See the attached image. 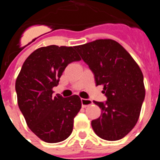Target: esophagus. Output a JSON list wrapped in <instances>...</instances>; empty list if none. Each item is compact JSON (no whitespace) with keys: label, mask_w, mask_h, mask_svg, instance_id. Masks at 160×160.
I'll use <instances>...</instances> for the list:
<instances>
[{"label":"esophagus","mask_w":160,"mask_h":160,"mask_svg":"<svg viewBox=\"0 0 160 160\" xmlns=\"http://www.w3.org/2000/svg\"><path fill=\"white\" fill-rule=\"evenodd\" d=\"M81 102H82V107H88V106L91 105V104L93 103L92 100L86 99V98H82Z\"/></svg>","instance_id":"esophagus-1"}]
</instances>
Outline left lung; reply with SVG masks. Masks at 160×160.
<instances>
[{
    "mask_svg": "<svg viewBox=\"0 0 160 160\" xmlns=\"http://www.w3.org/2000/svg\"><path fill=\"white\" fill-rule=\"evenodd\" d=\"M94 73L96 86L102 85L106 102L94 101L102 109L92 120L96 135L108 141L121 139L134 128L145 98L143 75L135 61L118 42L99 39L75 46Z\"/></svg>",
    "mask_w": 160,
    "mask_h": 160,
    "instance_id": "obj_1",
    "label": "left lung"
}]
</instances>
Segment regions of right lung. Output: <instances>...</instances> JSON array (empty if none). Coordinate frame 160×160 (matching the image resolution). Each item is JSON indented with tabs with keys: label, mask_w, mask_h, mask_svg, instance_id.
Masks as SVG:
<instances>
[{
	"label": "right lung",
	"mask_w": 160,
	"mask_h": 160,
	"mask_svg": "<svg viewBox=\"0 0 160 160\" xmlns=\"http://www.w3.org/2000/svg\"><path fill=\"white\" fill-rule=\"evenodd\" d=\"M81 60L75 46L41 47L26 58L16 80L18 103L29 129L44 142L65 140L82 107L78 95L53 96L68 64Z\"/></svg>",
	"instance_id": "1"
}]
</instances>
